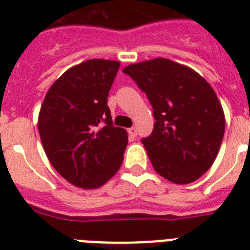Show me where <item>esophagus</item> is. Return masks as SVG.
<instances>
[{"instance_id":"obj_1","label":"esophagus","mask_w":250,"mask_h":250,"mask_svg":"<svg viewBox=\"0 0 250 250\" xmlns=\"http://www.w3.org/2000/svg\"><path fill=\"white\" fill-rule=\"evenodd\" d=\"M127 132H129V136L130 138H136V135H138V130H136V127H130L129 130H127Z\"/></svg>"}]
</instances>
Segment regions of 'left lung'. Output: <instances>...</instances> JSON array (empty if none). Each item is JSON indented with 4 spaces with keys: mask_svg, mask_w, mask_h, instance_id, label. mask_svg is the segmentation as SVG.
<instances>
[{
    "mask_svg": "<svg viewBox=\"0 0 250 250\" xmlns=\"http://www.w3.org/2000/svg\"><path fill=\"white\" fill-rule=\"evenodd\" d=\"M123 72L154 109V129L141 143L155 171L175 184L195 182L213 165L224 136V112L213 87L190 67L163 57Z\"/></svg>",
    "mask_w": 250,
    "mask_h": 250,
    "instance_id": "obj_1",
    "label": "left lung"
}]
</instances>
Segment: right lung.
<instances>
[{"instance_id": "right-lung-1", "label": "right lung", "mask_w": 250, "mask_h": 250, "mask_svg": "<svg viewBox=\"0 0 250 250\" xmlns=\"http://www.w3.org/2000/svg\"><path fill=\"white\" fill-rule=\"evenodd\" d=\"M120 62L94 59L60 76L39 115V132L52 167L68 183L96 189L116 174L127 132L114 126L107 96Z\"/></svg>"}]
</instances>
